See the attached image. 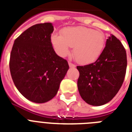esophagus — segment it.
Segmentation results:
<instances>
[{"mask_svg":"<svg viewBox=\"0 0 132 132\" xmlns=\"http://www.w3.org/2000/svg\"><path fill=\"white\" fill-rule=\"evenodd\" d=\"M68 65H69V66H70V68H75L76 67V66L74 64H72V63H71V62H68Z\"/></svg>","mask_w":132,"mask_h":132,"instance_id":"1","label":"esophagus"}]
</instances>
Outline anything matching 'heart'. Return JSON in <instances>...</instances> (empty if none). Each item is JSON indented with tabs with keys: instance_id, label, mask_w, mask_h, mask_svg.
<instances>
[{
	"instance_id": "b5f03b06",
	"label": "heart",
	"mask_w": 132,
	"mask_h": 132,
	"mask_svg": "<svg viewBox=\"0 0 132 132\" xmlns=\"http://www.w3.org/2000/svg\"><path fill=\"white\" fill-rule=\"evenodd\" d=\"M51 41L57 53L66 57L73 47V56L79 63L88 64L95 62L104 49L105 38L101 31L77 26L62 30V36L53 34Z\"/></svg>"
}]
</instances>
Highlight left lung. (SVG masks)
<instances>
[{"label":"left lung","instance_id":"left-lung-1","mask_svg":"<svg viewBox=\"0 0 132 132\" xmlns=\"http://www.w3.org/2000/svg\"><path fill=\"white\" fill-rule=\"evenodd\" d=\"M77 68L81 98L91 105H102L114 97L123 84L127 68L126 51L120 40L111 35L96 62Z\"/></svg>","mask_w":132,"mask_h":132}]
</instances>
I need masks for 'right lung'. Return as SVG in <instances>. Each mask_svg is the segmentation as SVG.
Listing matches in <instances>:
<instances>
[{"mask_svg": "<svg viewBox=\"0 0 132 132\" xmlns=\"http://www.w3.org/2000/svg\"><path fill=\"white\" fill-rule=\"evenodd\" d=\"M52 23L37 24L14 41L9 60L13 81L28 100L43 103L57 93L69 66L58 56L51 41Z\"/></svg>", "mask_w": 132, "mask_h": 132, "instance_id": "right-lung-1", "label": "right lung"}]
</instances>
